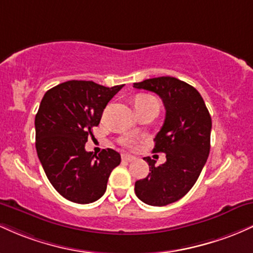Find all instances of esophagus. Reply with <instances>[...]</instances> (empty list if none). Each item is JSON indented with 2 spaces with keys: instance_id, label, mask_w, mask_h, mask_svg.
I'll list each match as a JSON object with an SVG mask.
<instances>
[{
  "instance_id": "obj_1",
  "label": "esophagus",
  "mask_w": 253,
  "mask_h": 253,
  "mask_svg": "<svg viewBox=\"0 0 253 253\" xmlns=\"http://www.w3.org/2000/svg\"><path fill=\"white\" fill-rule=\"evenodd\" d=\"M122 159H123V161H126V163H131V161L135 160V157H132V155H127V154H124L123 157H122Z\"/></svg>"
}]
</instances>
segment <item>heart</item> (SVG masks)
I'll list each match as a JSON object with an SVG mask.
<instances>
[{"label":"heart","mask_w":253,"mask_h":253,"mask_svg":"<svg viewBox=\"0 0 253 253\" xmlns=\"http://www.w3.org/2000/svg\"><path fill=\"white\" fill-rule=\"evenodd\" d=\"M147 103H157L158 104V101L154 96L147 95V94H141L136 98L135 106H137V105H141V104H147ZM123 144L126 147H127V148H134V147L136 146V141L131 137H126L123 140Z\"/></svg>","instance_id":"b5f03b06"}]
</instances>
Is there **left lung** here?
I'll use <instances>...</instances> for the list:
<instances>
[{
    "instance_id": "8db88e82",
    "label": "left lung",
    "mask_w": 253,
    "mask_h": 253,
    "mask_svg": "<svg viewBox=\"0 0 253 253\" xmlns=\"http://www.w3.org/2000/svg\"><path fill=\"white\" fill-rule=\"evenodd\" d=\"M134 87L157 93L166 110L153 149L165 153L166 163L155 166L154 160L143 158L150 173L136 181L135 194L149 206H167L188 194L200 177L211 150V117L198 90L172 76L136 82Z\"/></svg>"
}]
</instances>
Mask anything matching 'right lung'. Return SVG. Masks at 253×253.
<instances>
[{
    "label": "right lung",
    "mask_w": 253,
    "mask_h": 253,
    "mask_svg": "<svg viewBox=\"0 0 253 253\" xmlns=\"http://www.w3.org/2000/svg\"><path fill=\"white\" fill-rule=\"evenodd\" d=\"M124 84L111 88L93 81L63 82L45 93L36 115V148L47 179L74 203L95 202L106 191L121 155L104 149L99 155L84 144L100 123L107 103Z\"/></svg>",
    "instance_id": "1"
}]
</instances>
